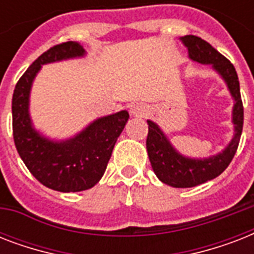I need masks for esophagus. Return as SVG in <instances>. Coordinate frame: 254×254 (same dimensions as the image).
I'll list each match as a JSON object with an SVG mask.
<instances>
[{
	"instance_id": "esophagus-1",
	"label": "esophagus",
	"mask_w": 254,
	"mask_h": 254,
	"mask_svg": "<svg viewBox=\"0 0 254 254\" xmlns=\"http://www.w3.org/2000/svg\"><path fill=\"white\" fill-rule=\"evenodd\" d=\"M147 107L142 103H134L131 104L130 107V113L133 116H138V117H142V116L146 115Z\"/></svg>"
}]
</instances>
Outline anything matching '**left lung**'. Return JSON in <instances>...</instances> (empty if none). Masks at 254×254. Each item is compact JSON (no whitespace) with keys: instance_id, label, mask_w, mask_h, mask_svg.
<instances>
[{"instance_id":"8db88e82","label":"left lung","mask_w":254,"mask_h":254,"mask_svg":"<svg viewBox=\"0 0 254 254\" xmlns=\"http://www.w3.org/2000/svg\"><path fill=\"white\" fill-rule=\"evenodd\" d=\"M181 39L189 49V55L192 61L203 64H211L224 77L229 91L236 101L233 107V124L236 133L232 142L223 153L207 159H190L177 153L158 125L153 121H147L149 133L146 138V149L155 175L166 185L178 189H187L219 177L232 162L240 143L244 124V107L241 100L240 83L232 63L201 38L185 35Z\"/></svg>"}]
</instances>
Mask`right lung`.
<instances>
[{
    "label": "right lung",
    "instance_id": "obj_1",
    "mask_svg": "<svg viewBox=\"0 0 254 254\" xmlns=\"http://www.w3.org/2000/svg\"><path fill=\"white\" fill-rule=\"evenodd\" d=\"M83 55V46L72 41L45 51L19 77L11 100L13 137L18 154L42 185L61 192L88 190L101 179L116 141L129 119V113L121 111L96 120L80 134L65 142L49 141L31 127L29 93L41 65Z\"/></svg>",
    "mask_w": 254,
    "mask_h": 254
}]
</instances>
